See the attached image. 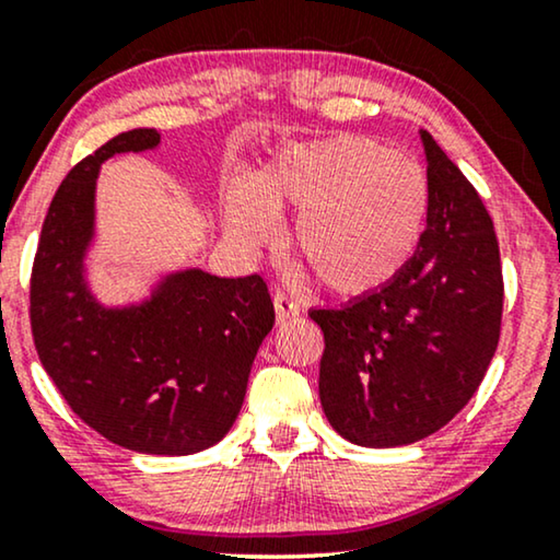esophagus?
<instances>
[{
	"instance_id": "esophagus-1",
	"label": "esophagus",
	"mask_w": 560,
	"mask_h": 560,
	"mask_svg": "<svg viewBox=\"0 0 560 560\" xmlns=\"http://www.w3.org/2000/svg\"><path fill=\"white\" fill-rule=\"evenodd\" d=\"M272 303H275V313H278V320H288L298 316V305L290 301L285 293H275Z\"/></svg>"
}]
</instances>
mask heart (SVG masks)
Masks as SVG:
<instances>
[{"instance_id":"heart-1","label":"heart","mask_w":560,"mask_h":560,"mask_svg":"<svg viewBox=\"0 0 560 560\" xmlns=\"http://www.w3.org/2000/svg\"><path fill=\"white\" fill-rule=\"evenodd\" d=\"M431 180L416 160L359 135L290 144L232 188L224 224L242 247H259L272 217L298 213L290 229L295 262L341 298L393 285L423 247L431 224Z\"/></svg>"}]
</instances>
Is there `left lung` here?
I'll list each match as a JSON object with an SVG mask.
<instances>
[{
  "instance_id": "obj_1",
  "label": "left lung",
  "mask_w": 560,
  "mask_h": 560,
  "mask_svg": "<svg viewBox=\"0 0 560 560\" xmlns=\"http://www.w3.org/2000/svg\"><path fill=\"white\" fill-rule=\"evenodd\" d=\"M431 224L412 265L382 293L308 316L324 331L318 395L328 423L366 448L441 431L477 393L502 324L494 224L425 129Z\"/></svg>"
}]
</instances>
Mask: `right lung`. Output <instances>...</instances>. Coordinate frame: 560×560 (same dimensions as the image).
Instances as JSON below:
<instances>
[{
    "instance_id": "obj_1",
    "label": "right lung",
    "mask_w": 560,
    "mask_h": 560,
    "mask_svg": "<svg viewBox=\"0 0 560 560\" xmlns=\"http://www.w3.org/2000/svg\"><path fill=\"white\" fill-rule=\"evenodd\" d=\"M129 129L81 160L52 196L30 280L37 357L83 423L137 454L188 456L232 431L275 311L265 280L186 267L150 295L104 305L89 285L96 178L121 152L158 150Z\"/></svg>"
}]
</instances>
